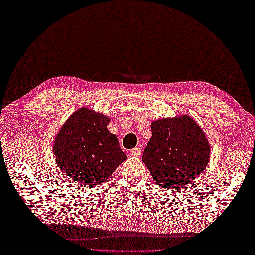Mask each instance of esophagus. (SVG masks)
Returning <instances> with one entry per match:
<instances>
[{
    "label": "esophagus",
    "instance_id": "34e87169",
    "mask_svg": "<svg viewBox=\"0 0 255 255\" xmlns=\"http://www.w3.org/2000/svg\"><path fill=\"white\" fill-rule=\"evenodd\" d=\"M141 152H142L141 148H134V149H132V150H130V151H128V153H130L131 156H139V155H141Z\"/></svg>",
    "mask_w": 255,
    "mask_h": 255
}]
</instances>
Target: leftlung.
Segmentation results:
<instances>
[{
    "instance_id": "8db88e82",
    "label": "left lung",
    "mask_w": 255,
    "mask_h": 255,
    "mask_svg": "<svg viewBox=\"0 0 255 255\" xmlns=\"http://www.w3.org/2000/svg\"><path fill=\"white\" fill-rule=\"evenodd\" d=\"M142 161L156 184L168 190L186 185L201 174L209 160V143L201 128L187 115L157 120Z\"/></svg>"
}]
</instances>
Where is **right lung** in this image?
<instances>
[{
	"instance_id": "right-lung-1",
	"label": "right lung",
	"mask_w": 255,
	"mask_h": 255,
	"mask_svg": "<svg viewBox=\"0 0 255 255\" xmlns=\"http://www.w3.org/2000/svg\"><path fill=\"white\" fill-rule=\"evenodd\" d=\"M110 119L90 108L74 112L56 135L54 155L66 176L88 186L102 184L127 159L118 137L107 130Z\"/></svg>"
}]
</instances>
